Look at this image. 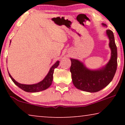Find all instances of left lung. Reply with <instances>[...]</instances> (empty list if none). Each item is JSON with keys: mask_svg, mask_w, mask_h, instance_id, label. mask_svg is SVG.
I'll return each instance as SVG.
<instances>
[{"mask_svg": "<svg viewBox=\"0 0 125 125\" xmlns=\"http://www.w3.org/2000/svg\"><path fill=\"white\" fill-rule=\"evenodd\" d=\"M102 24L106 25L105 24ZM106 34L110 40L109 47L112 51V56L109 62L102 69L91 71L77 60L71 59L70 71L72 81L78 89L91 93L98 92L108 85L113 78L117 67V48L112 31L107 30Z\"/></svg>", "mask_w": 125, "mask_h": 125, "instance_id": "left-lung-1", "label": "left lung"}]
</instances>
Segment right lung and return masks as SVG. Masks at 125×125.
Listing matches in <instances>:
<instances>
[{"label":"right lung","mask_w":125,"mask_h":125,"mask_svg":"<svg viewBox=\"0 0 125 125\" xmlns=\"http://www.w3.org/2000/svg\"><path fill=\"white\" fill-rule=\"evenodd\" d=\"M59 61H57L52 67L51 68L50 70H49V73L46 76L45 78L40 83H36V84H32V85H25V84H21L16 82L13 78L12 77V76L9 74V76L12 81L14 83L15 85H16L18 87H19L20 89L23 90L24 91L27 92H31V93H33V92H38L42 91V90L47 89L52 84V81H53V75L54 70L55 68H56L59 66Z\"/></svg>","instance_id":"right-lung-1"}]
</instances>
